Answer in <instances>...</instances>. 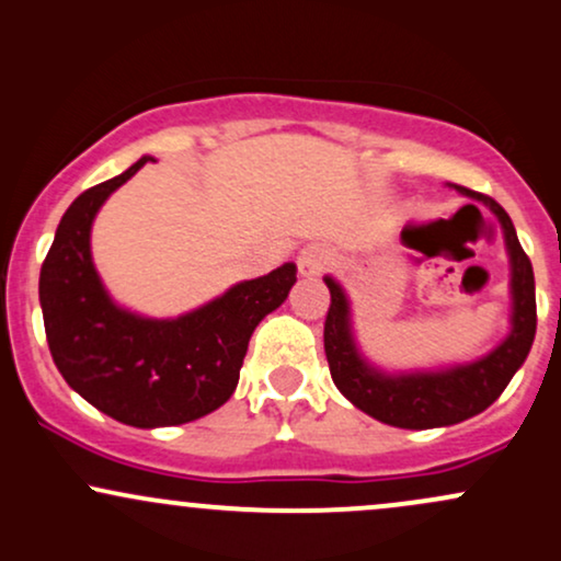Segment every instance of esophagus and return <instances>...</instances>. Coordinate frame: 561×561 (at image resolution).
I'll list each match as a JSON object with an SVG mask.
<instances>
[{
  "mask_svg": "<svg viewBox=\"0 0 561 561\" xmlns=\"http://www.w3.org/2000/svg\"><path fill=\"white\" fill-rule=\"evenodd\" d=\"M297 264H299V273L305 275V278H318V275L325 270V264H329V251L323 247L301 249L297 256Z\"/></svg>",
  "mask_w": 561,
  "mask_h": 561,
  "instance_id": "esophagus-1",
  "label": "esophagus"
}]
</instances>
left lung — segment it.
<instances>
[{"label":"left lung","mask_w":561,"mask_h":561,"mask_svg":"<svg viewBox=\"0 0 561 561\" xmlns=\"http://www.w3.org/2000/svg\"><path fill=\"white\" fill-rule=\"evenodd\" d=\"M461 196L480 201L499 217L506 243L508 267V294H512V314H508L506 339L471 363L448 365L437 370H389L379 368L363 355L352 331V307L342 283L325 275V286L331 291V307L325 314V357H329L331 379L339 392L352 405L360 408L370 419L381 424L400 426V430H437V426L461 424L484 408L493 405L508 387L512 376L527 360L535 339V278L533 264L519 247L517 230L512 217L503 211L490 196L453 185ZM402 241L411 243V230H402Z\"/></svg>","instance_id":"1"}]
</instances>
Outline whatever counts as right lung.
Returning a JSON list of instances; mask_svg holds the SVG:
<instances>
[{"label":"right lung","mask_w":561,"mask_h":561,"mask_svg":"<svg viewBox=\"0 0 561 561\" xmlns=\"http://www.w3.org/2000/svg\"><path fill=\"white\" fill-rule=\"evenodd\" d=\"M148 161L156 159L142 156L68 206L39 275L44 331L62 379L105 416L137 430L187 424L225 405L251 333L297 283V264L286 262L178 318H148L116 305L94 270L92 222Z\"/></svg>","instance_id":"add662e5"}]
</instances>
